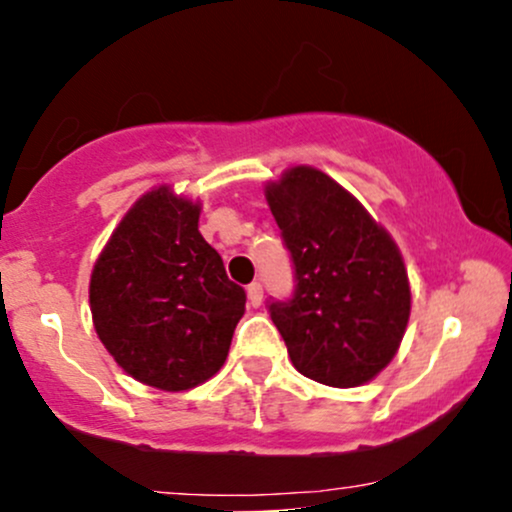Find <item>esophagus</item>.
Returning <instances> with one entry per match:
<instances>
[{
	"mask_svg": "<svg viewBox=\"0 0 512 512\" xmlns=\"http://www.w3.org/2000/svg\"><path fill=\"white\" fill-rule=\"evenodd\" d=\"M262 296H264L262 284H260V281H252V284L248 286V303L252 305V308H260Z\"/></svg>",
	"mask_w": 512,
	"mask_h": 512,
	"instance_id": "34e87169",
	"label": "esophagus"
}]
</instances>
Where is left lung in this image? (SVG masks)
Listing matches in <instances>:
<instances>
[{
  "label": "left lung",
  "instance_id": "8db88e82",
  "mask_svg": "<svg viewBox=\"0 0 512 512\" xmlns=\"http://www.w3.org/2000/svg\"><path fill=\"white\" fill-rule=\"evenodd\" d=\"M267 204L291 252L296 291L269 303L298 373L358 387L392 361L411 291L390 233L337 180L310 166L267 185Z\"/></svg>",
  "mask_w": 512,
  "mask_h": 512
}]
</instances>
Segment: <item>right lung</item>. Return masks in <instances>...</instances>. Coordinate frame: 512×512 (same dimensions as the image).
Returning a JSON list of instances; mask_svg holds the SVG:
<instances>
[{
  "label": "right lung",
  "instance_id": "1",
  "mask_svg": "<svg viewBox=\"0 0 512 512\" xmlns=\"http://www.w3.org/2000/svg\"><path fill=\"white\" fill-rule=\"evenodd\" d=\"M199 202L168 185L127 211L91 272L93 327L117 366L166 392L219 373L245 313L243 286L199 233Z\"/></svg>",
  "mask_w": 512,
  "mask_h": 512
}]
</instances>
